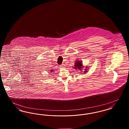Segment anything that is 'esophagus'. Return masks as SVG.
Masks as SVG:
<instances>
[{
	"mask_svg": "<svg viewBox=\"0 0 129 129\" xmlns=\"http://www.w3.org/2000/svg\"><path fill=\"white\" fill-rule=\"evenodd\" d=\"M64 66H64V65L63 64H62V65H60V67H64Z\"/></svg>",
	"mask_w": 129,
	"mask_h": 129,
	"instance_id": "34e87169",
	"label": "esophagus"
}]
</instances>
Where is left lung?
<instances>
[{
	"instance_id": "8db88e82",
	"label": "left lung",
	"mask_w": 129,
	"mask_h": 129,
	"mask_svg": "<svg viewBox=\"0 0 129 129\" xmlns=\"http://www.w3.org/2000/svg\"><path fill=\"white\" fill-rule=\"evenodd\" d=\"M75 65H74V68L75 69H79V70H81V69H83V68H82L83 67H82V62L81 61H76L75 62ZM85 73H86L87 72V70H86V69L85 70Z\"/></svg>"
}]
</instances>
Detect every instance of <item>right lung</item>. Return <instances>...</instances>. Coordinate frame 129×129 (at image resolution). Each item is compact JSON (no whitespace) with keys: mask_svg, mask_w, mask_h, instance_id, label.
I'll use <instances>...</instances> for the list:
<instances>
[{"mask_svg":"<svg viewBox=\"0 0 129 129\" xmlns=\"http://www.w3.org/2000/svg\"><path fill=\"white\" fill-rule=\"evenodd\" d=\"M51 71V72H52V71Z\"/></svg>","mask_w":129,"mask_h":129,"instance_id":"obj_1","label":"right lung"}]
</instances>
